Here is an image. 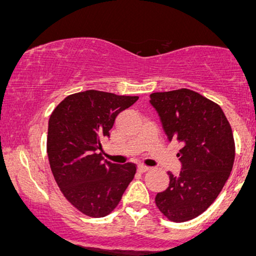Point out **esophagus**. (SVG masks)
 <instances>
[{
    "label": "esophagus",
    "instance_id": "1",
    "mask_svg": "<svg viewBox=\"0 0 256 256\" xmlns=\"http://www.w3.org/2000/svg\"><path fill=\"white\" fill-rule=\"evenodd\" d=\"M137 170H138V172L144 173V172L149 171L150 168H149V166H146V165H138V168H137Z\"/></svg>",
    "mask_w": 256,
    "mask_h": 256
}]
</instances>
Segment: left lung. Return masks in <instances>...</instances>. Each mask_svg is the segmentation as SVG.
<instances>
[{
  "label": "left lung",
  "instance_id": "1",
  "mask_svg": "<svg viewBox=\"0 0 256 256\" xmlns=\"http://www.w3.org/2000/svg\"><path fill=\"white\" fill-rule=\"evenodd\" d=\"M168 140L182 144L179 176L156 195V204L170 220H190L209 208L223 190L234 162L231 126L220 106L198 92L180 88L150 94Z\"/></svg>",
  "mask_w": 256,
  "mask_h": 256
}]
</instances>
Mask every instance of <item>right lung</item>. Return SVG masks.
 Wrapping results in <instances>:
<instances>
[{"label":"right lung","mask_w":256,"mask_h":256,"mask_svg":"<svg viewBox=\"0 0 256 256\" xmlns=\"http://www.w3.org/2000/svg\"><path fill=\"white\" fill-rule=\"evenodd\" d=\"M138 97L88 90L70 94L48 121L47 154L64 198L88 217H105L116 208L136 166L104 160L99 150L118 114Z\"/></svg>","instance_id":"right-lung-1"}]
</instances>
